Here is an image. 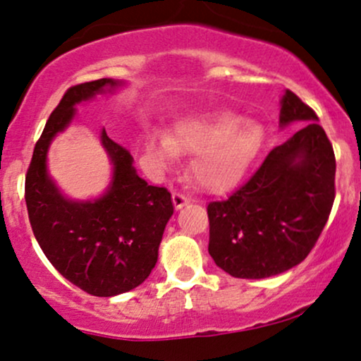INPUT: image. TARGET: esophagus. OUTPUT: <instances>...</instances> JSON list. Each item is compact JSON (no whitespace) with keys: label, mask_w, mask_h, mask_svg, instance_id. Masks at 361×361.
Here are the masks:
<instances>
[{"label":"esophagus","mask_w":361,"mask_h":361,"mask_svg":"<svg viewBox=\"0 0 361 361\" xmlns=\"http://www.w3.org/2000/svg\"><path fill=\"white\" fill-rule=\"evenodd\" d=\"M171 198H173V204H175L176 209L183 208V207H186V204H190L188 196H185L183 193H180V191H175Z\"/></svg>","instance_id":"obj_1"}]
</instances>
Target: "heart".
<instances>
[{"label":"heart","mask_w":361,"mask_h":361,"mask_svg":"<svg viewBox=\"0 0 361 361\" xmlns=\"http://www.w3.org/2000/svg\"><path fill=\"white\" fill-rule=\"evenodd\" d=\"M263 126L245 121L233 111L180 121L170 136L153 135L148 149L161 165H170L176 153L196 154L195 180L203 188L223 191L243 178L263 145Z\"/></svg>","instance_id":"b5f03b06"}]
</instances>
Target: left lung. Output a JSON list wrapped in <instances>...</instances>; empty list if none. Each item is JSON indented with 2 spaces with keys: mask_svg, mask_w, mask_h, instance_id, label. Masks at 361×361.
Returning <instances> with one entry per match:
<instances>
[{
  "mask_svg": "<svg viewBox=\"0 0 361 361\" xmlns=\"http://www.w3.org/2000/svg\"><path fill=\"white\" fill-rule=\"evenodd\" d=\"M307 121L273 148L252 178L208 203V253L235 278H268L302 263L335 202L336 161L318 116L293 91L281 98L280 125Z\"/></svg>",
  "mask_w": 361,
  "mask_h": 361,
  "instance_id": "1",
  "label": "left lung"
}]
</instances>
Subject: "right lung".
Here are the masks:
<instances>
[{
	"label": "right lung",
	"mask_w": 361,
	"mask_h": 361,
	"mask_svg": "<svg viewBox=\"0 0 361 361\" xmlns=\"http://www.w3.org/2000/svg\"><path fill=\"white\" fill-rule=\"evenodd\" d=\"M120 85L102 78L68 88L36 141L25 180L26 208L41 250L68 281L93 296L125 293L147 280L173 214L170 191L136 175L133 157L104 130L102 143L115 171L102 198L71 202L48 176V147L70 125L75 104Z\"/></svg>",
	"instance_id": "add662e5"
}]
</instances>
